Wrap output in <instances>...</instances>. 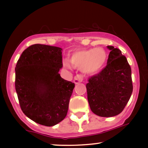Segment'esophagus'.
<instances>
[{
  "mask_svg": "<svg viewBox=\"0 0 148 148\" xmlns=\"http://www.w3.org/2000/svg\"><path fill=\"white\" fill-rule=\"evenodd\" d=\"M82 80H83V77H82V75L80 74H77L76 76H75L74 77V83L76 84H78L79 83H81L82 82Z\"/></svg>",
  "mask_w": 148,
  "mask_h": 148,
  "instance_id": "34e87169",
  "label": "esophagus"
}]
</instances>
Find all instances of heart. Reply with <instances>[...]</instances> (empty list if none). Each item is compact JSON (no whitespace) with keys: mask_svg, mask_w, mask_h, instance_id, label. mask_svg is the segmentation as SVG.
<instances>
[{"mask_svg":"<svg viewBox=\"0 0 148 148\" xmlns=\"http://www.w3.org/2000/svg\"><path fill=\"white\" fill-rule=\"evenodd\" d=\"M106 59L107 54L103 49L94 48L74 52L71 56L70 61L74 66L81 68L84 73L95 74L102 69ZM71 63L67 59L62 62L63 66L69 70L72 69Z\"/></svg>","mask_w":148,"mask_h":148,"instance_id":"b5f03b06","label":"heart"}]
</instances>
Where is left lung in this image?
Wrapping results in <instances>:
<instances>
[{
  "instance_id": "obj_1",
  "label": "left lung",
  "mask_w": 148,
  "mask_h": 148,
  "mask_svg": "<svg viewBox=\"0 0 148 148\" xmlns=\"http://www.w3.org/2000/svg\"><path fill=\"white\" fill-rule=\"evenodd\" d=\"M106 66L86 84L91 111L101 117H113L123 110L132 92L131 69L119 49L108 46Z\"/></svg>"
}]
</instances>
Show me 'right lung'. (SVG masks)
<instances>
[{
	"mask_svg": "<svg viewBox=\"0 0 148 148\" xmlns=\"http://www.w3.org/2000/svg\"><path fill=\"white\" fill-rule=\"evenodd\" d=\"M61 47L44 44L29 46L15 68V86L27 117L47 127L59 123L68 112L75 85L62 78Z\"/></svg>",
	"mask_w": 148,
	"mask_h": 148,
	"instance_id": "obj_1",
	"label": "right lung"
}]
</instances>
